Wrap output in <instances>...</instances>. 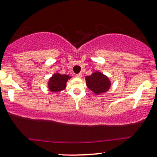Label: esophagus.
Instances as JSON below:
<instances>
[{"instance_id": "esophagus-1", "label": "esophagus", "mask_w": 157, "mask_h": 157, "mask_svg": "<svg viewBox=\"0 0 157 157\" xmlns=\"http://www.w3.org/2000/svg\"><path fill=\"white\" fill-rule=\"evenodd\" d=\"M76 77H77V78H81V77H82V74L81 73L77 74L76 75Z\"/></svg>"}]
</instances>
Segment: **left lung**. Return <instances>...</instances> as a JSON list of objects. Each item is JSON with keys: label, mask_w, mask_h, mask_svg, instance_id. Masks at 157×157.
<instances>
[{"label": "left lung", "mask_w": 157, "mask_h": 157, "mask_svg": "<svg viewBox=\"0 0 157 157\" xmlns=\"http://www.w3.org/2000/svg\"><path fill=\"white\" fill-rule=\"evenodd\" d=\"M86 82L88 88L95 95L107 93L111 87L109 78L100 71H95L86 76Z\"/></svg>", "instance_id": "1"}]
</instances>
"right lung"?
<instances>
[{"instance_id":"add662e5","label":"right lung","mask_w":157,"mask_h":157,"mask_svg":"<svg viewBox=\"0 0 157 157\" xmlns=\"http://www.w3.org/2000/svg\"><path fill=\"white\" fill-rule=\"evenodd\" d=\"M71 76L67 74H60L59 73H55L49 78L48 82V89L54 93H58L66 88L67 82Z\"/></svg>"}]
</instances>
